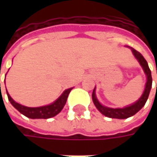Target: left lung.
Listing matches in <instances>:
<instances>
[{"instance_id":"left-lung-1","label":"left lung","mask_w":157,"mask_h":157,"mask_svg":"<svg viewBox=\"0 0 157 157\" xmlns=\"http://www.w3.org/2000/svg\"><path fill=\"white\" fill-rule=\"evenodd\" d=\"M127 47H128V46H127ZM129 48L131 49L132 52H133V55L135 56V57L137 59V61L141 64L144 73L146 74L147 82H146V85H145V89L143 91V94H142V96L140 97V99L138 100H136L135 103H133V104H131L129 105H127V106H125L123 108H111V107H108V106H105V105H103L102 104H100V101L98 100L97 97H96V94H95L96 87H94V92H93V94H92L93 101H94L96 108L103 115H105L106 117L113 118V119H127V118H129L131 116H133V115H135L137 112L140 111L142 107L144 106L146 101L148 100L151 87H152L151 71H150V69L148 67L147 61L145 60V58L143 57V56L140 52H138L135 49L131 48V47H129Z\"/></svg>"}]
</instances>
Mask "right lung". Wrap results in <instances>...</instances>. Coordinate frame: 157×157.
Wrapping results in <instances>:
<instances>
[{
    "mask_svg": "<svg viewBox=\"0 0 157 157\" xmlns=\"http://www.w3.org/2000/svg\"><path fill=\"white\" fill-rule=\"evenodd\" d=\"M71 90H72V88L66 89L53 103L50 104V105L39 106V107H29V106L21 105V104L15 102V100L10 97L8 91H7V94H8L9 100L12 104V105L23 115H25L26 117L30 118V119H49V118L56 116L57 114H58L62 111V109L66 103L68 95Z\"/></svg>",
    "mask_w": 157,
    "mask_h": 157,
    "instance_id": "add662e5",
    "label": "right lung"
}]
</instances>
